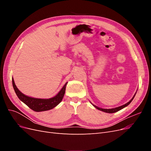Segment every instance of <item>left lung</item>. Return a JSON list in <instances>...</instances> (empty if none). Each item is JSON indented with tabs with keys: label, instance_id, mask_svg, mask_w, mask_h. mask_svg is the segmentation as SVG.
Returning a JSON list of instances; mask_svg holds the SVG:
<instances>
[{
	"label": "left lung",
	"instance_id": "1",
	"mask_svg": "<svg viewBox=\"0 0 151 151\" xmlns=\"http://www.w3.org/2000/svg\"><path fill=\"white\" fill-rule=\"evenodd\" d=\"M136 93H137V91H136V93H135V94H134V96H133V98H132L130 101L128 102V103H127L126 104H123V105H122V106H118V107H116V108H111V109H104V108H99V107H98V106H96V105H94V104H92L93 106L96 108V109H99V110H100V111H104V112H105V113H115V112H117V111H120V109H123V108H125L126 106H127L128 105H129L132 101V100H133V99L134 98V97H135V94H136Z\"/></svg>",
	"mask_w": 151,
	"mask_h": 151
}]
</instances>
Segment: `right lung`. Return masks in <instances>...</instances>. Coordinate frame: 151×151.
<instances>
[{
  "instance_id": "add662e5",
  "label": "right lung",
  "mask_w": 151,
  "mask_h": 151,
  "mask_svg": "<svg viewBox=\"0 0 151 151\" xmlns=\"http://www.w3.org/2000/svg\"><path fill=\"white\" fill-rule=\"evenodd\" d=\"M12 81L14 89L18 98L25 104H26L29 108L36 112L50 110V109H53L57 106L62 101L65 92L66 86L67 84V83H66L61 90L59 91L58 93L56 96H55L54 97L48 99H40L29 97L22 93L16 87L13 77Z\"/></svg>"
}]
</instances>
